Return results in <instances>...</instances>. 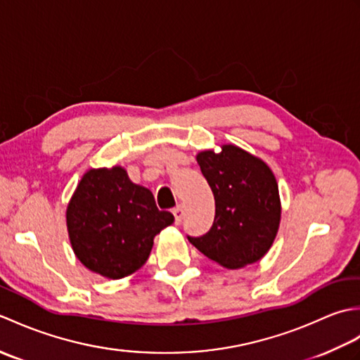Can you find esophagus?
<instances>
[{"mask_svg": "<svg viewBox=\"0 0 360 360\" xmlns=\"http://www.w3.org/2000/svg\"><path fill=\"white\" fill-rule=\"evenodd\" d=\"M173 215H174V223L181 224L182 217H184V209H182V205H178V207L173 209Z\"/></svg>", "mask_w": 360, "mask_h": 360, "instance_id": "esophagus-1", "label": "esophagus"}]
</instances>
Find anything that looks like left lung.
I'll return each mask as SVG.
<instances>
[{
  "label": "left lung",
  "instance_id": "8db88e82",
  "mask_svg": "<svg viewBox=\"0 0 360 360\" xmlns=\"http://www.w3.org/2000/svg\"><path fill=\"white\" fill-rule=\"evenodd\" d=\"M198 164L215 196V219L202 236H187L227 269L262 259L278 232L281 205L272 170L236 145L198 153Z\"/></svg>",
  "mask_w": 360,
  "mask_h": 360
}]
</instances>
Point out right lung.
Returning a JSON list of instances; mask_svg holds the SVG:
<instances>
[{
  "instance_id": "right-lung-1",
  "label": "right lung",
  "mask_w": 360,
  "mask_h": 360,
  "mask_svg": "<svg viewBox=\"0 0 360 360\" xmlns=\"http://www.w3.org/2000/svg\"><path fill=\"white\" fill-rule=\"evenodd\" d=\"M174 217L156 207L148 188L129 181L127 170L91 168L66 209L75 257L106 278H124L147 262L155 236Z\"/></svg>"
}]
</instances>
